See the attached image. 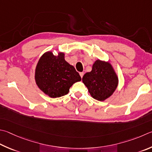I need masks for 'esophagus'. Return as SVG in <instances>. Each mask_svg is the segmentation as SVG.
Wrapping results in <instances>:
<instances>
[{"label": "esophagus", "mask_w": 152, "mask_h": 152, "mask_svg": "<svg viewBox=\"0 0 152 152\" xmlns=\"http://www.w3.org/2000/svg\"><path fill=\"white\" fill-rule=\"evenodd\" d=\"M84 73L83 72H80V76H81V78H82V77H83V76H84Z\"/></svg>", "instance_id": "34e87169"}]
</instances>
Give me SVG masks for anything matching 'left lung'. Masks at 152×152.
Wrapping results in <instances>:
<instances>
[{"instance_id": "8db88e82", "label": "left lung", "mask_w": 152, "mask_h": 152, "mask_svg": "<svg viewBox=\"0 0 152 152\" xmlns=\"http://www.w3.org/2000/svg\"><path fill=\"white\" fill-rule=\"evenodd\" d=\"M82 82L93 98L104 101L117 88L118 78L110 63L97 60L94 63L92 71L84 74Z\"/></svg>"}]
</instances>
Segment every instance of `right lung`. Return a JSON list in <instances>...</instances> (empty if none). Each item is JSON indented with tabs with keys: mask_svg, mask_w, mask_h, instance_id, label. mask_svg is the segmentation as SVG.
<instances>
[{
	"mask_svg": "<svg viewBox=\"0 0 152 152\" xmlns=\"http://www.w3.org/2000/svg\"><path fill=\"white\" fill-rule=\"evenodd\" d=\"M34 78L38 87L53 98L67 94L72 86L81 80L74 67L65 60L63 52L54 56L50 51L38 60Z\"/></svg>",
	"mask_w": 152,
	"mask_h": 152,
	"instance_id": "1",
	"label": "right lung"
}]
</instances>
